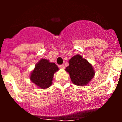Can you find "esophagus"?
Wrapping results in <instances>:
<instances>
[{
    "label": "esophagus",
    "mask_w": 122,
    "mask_h": 122,
    "mask_svg": "<svg viewBox=\"0 0 122 122\" xmlns=\"http://www.w3.org/2000/svg\"><path fill=\"white\" fill-rule=\"evenodd\" d=\"M59 67H60V68L61 69H64L65 68L64 65H59Z\"/></svg>",
    "instance_id": "1"
}]
</instances>
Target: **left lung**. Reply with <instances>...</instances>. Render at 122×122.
Masks as SVG:
<instances>
[{
  "label": "left lung",
  "mask_w": 122,
  "mask_h": 122,
  "mask_svg": "<svg viewBox=\"0 0 122 122\" xmlns=\"http://www.w3.org/2000/svg\"><path fill=\"white\" fill-rule=\"evenodd\" d=\"M70 74L74 84L79 86L87 85L94 77L93 66L80 55H76L69 60V66L65 69Z\"/></svg>",
  "instance_id": "8db88e82"
}]
</instances>
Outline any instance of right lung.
I'll return each mask as SVG.
<instances>
[{
    "mask_svg": "<svg viewBox=\"0 0 122 122\" xmlns=\"http://www.w3.org/2000/svg\"><path fill=\"white\" fill-rule=\"evenodd\" d=\"M58 70L59 68L54 63L49 62L46 59H41L31 73L30 79L40 89H47L52 84L54 74Z\"/></svg>",
    "mask_w": 122,
    "mask_h": 122,
    "instance_id": "1",
    "label": "right lung"
}]
</instances>
